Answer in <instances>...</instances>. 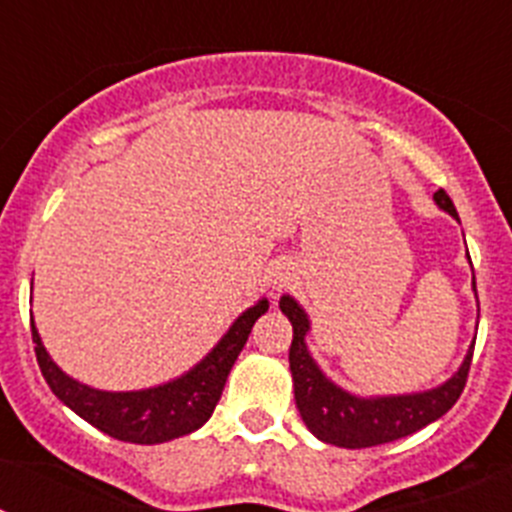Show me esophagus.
<instances>
[{"instance_id": "34e87169", "label": "esophagus", "mask_w": 512, "mask_h": 512, "mask_svg": "<svg viewBox=\"0 0 512 512\" xmlns=\"http://www.w3.org/2000/svg\"><path fill=\"white\" fill-rule=\"evenodd\" d=\"M289 282H292V277H289L287 271H277V274H274V284H277L279 289H282V287H287Z\"/></svg>"}]
</instances>
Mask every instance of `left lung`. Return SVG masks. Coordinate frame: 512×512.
Returning a JSON list of instances; mask_svg holds the SVG:
<instances>
[{"label":"left lung","mask_w":512,"mask_h":512,"mask_svg":"<svg viewBox=\"0 0 512 512\" xmlns=\"http://www.w3.org/2000/svg\"><path fill=\"white\" fill-rule=\"evenodd\" d=\"M441 210L459 220L454 202L443 189L433 194ZM477 287V284H474ZM279 307L292 323V346H289V369L295 379V400L302 420L320 441L341 446V449H369L379 443H392L410 433L420 431L428 423L441 418L454 408V402L467 387L472 351L467 354L459 372L446 384L431 392L400 397H377V400H361L348 395L341 387L323 377L318 364L310 359L305 348V333L310 328L307 315L292 297H282Z\"/></svg>","instance_id":"8db88e82"}]
</instances>
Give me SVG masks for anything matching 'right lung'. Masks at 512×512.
<instances>
[{
  "instance_id": "right-lung-1",
  "label": "right lung",
  "mask_w": 512,
  "mask_h": 512,
  "mask_svg": "<svg viewBox=\"0 0 512 512\" xmlns=\"http://www.w3.org/2000/svg\"><path fill=\"white\" fill-rule=\"evenodd\" d=\"M266 310H269L266 300L253 305L235 320L223 341L217 343L212 354L202 364L194 366L192 372L164 387L143 392H99L66 377L53 364L51 356L45 354L33 320H30V328H33L40 372L58 400L66 402L76 415L117 441L164 443L197 431L210 418L217 400L223 395L225 379L246 346L253 323Z\"/></svg>"
}]
</instances>
